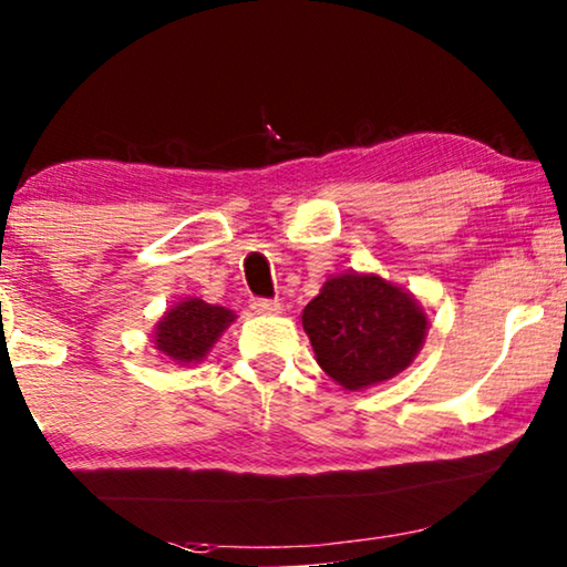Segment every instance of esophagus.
I'll return each mask as SVG.
<instances>
[{"mask_svg": "<svg viewBox=\"0 0 567 567\" xmlns=\"http://www.w3.org/2000/svg\"><path fill=\"white\" fill-rule=\"evenodd\" d=\"M251 310L257 316H277L282 310V306L277 300H265V298H254L251 300Z\"/></svg>", "mask_w": 567, "mask_h": 567, "instance_id": "obj_1", "label": "esophagus"}]
</instances>
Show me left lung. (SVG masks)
Instances as JSON below:
<instances>
[{
  "instance_id": "1",
  "label": "left lung",
  "mask_w": 567,
  "mask_h": 567,
  "mask_svg": "<svg viewBox=\"0 0 567 567\" xmlns=\"http://www.w3.org/2000/svg\"><path fill=\"white\" fill-rule=\"evenodd\" d=\"M316 362L344 390H364L409 370L429 316L416 295L374 272L331 275L302 308Z\"/></svg>"
}]
</instances>
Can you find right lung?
<instances>
[{"label": "right lung", "mask_w": 567, "mask_h": 567, "mask_svg": "<svg viewBox=\"0 0 567 567\" xmlns=\"http://www.w3.org/2000/svg\"><path fill=\"white\" fill-rule=\"evenodd\" d=\"M236 321L234 310L210 306L200 298H185L164 310L154 326V349L179 367L200 364L223 331Z\"/></svg>", "instance_id": "right-lung-1"}]
</instances>
